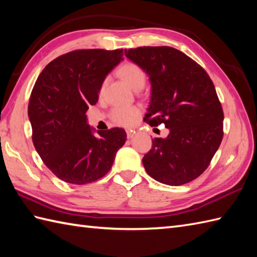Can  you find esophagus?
<instances>
[{
    "instance_id": "esophagus-1",
    "label": "esophagus",
    "mask_w": 257,
    "mask_h": 257,
    "mask_svg": "<svg viewBox=\"0 0 257 257\" xmlns=\"http://www.w3.org/2000/svg\"><path fill=\"white\" fill-rule=\"evenodd\" d=\"M134 136H135V132H133V130H127V137H128V139L133 138Z\"/></svg>"
}]
</instances>
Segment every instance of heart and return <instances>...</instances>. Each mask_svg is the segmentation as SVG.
I'll use <instances>...</instances> for the list:
<instances>
[{
    "mask_svg": "<svg viewBox=\"0 0 257 257\" xmlns=\"http://www.w3.org/2000/svg\"><path fill=\"white\" fill-rule=\"evenodd\" d=\"M118 75L121 77L135 90L141 89L146 84L147 76L139 65L133 62H127L118 69ZM106 87V80L101 85L100 91L103 92ZM140 116V109L135 106H117L112 108L110 112V118L114 123L129 127L137 121Z\"/></svg>",
    "mask_w": 257,
    "mask_h": 257,
    "instance_id": "b5f03b06",
    "label": "heart"
}]
</instances>
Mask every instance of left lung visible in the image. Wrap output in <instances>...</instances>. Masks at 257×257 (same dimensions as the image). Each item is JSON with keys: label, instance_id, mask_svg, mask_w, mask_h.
I'll list each match as a JSON object with an SVG mask.
<instances>
[{"label": "left lung", "instance_id": "obj_1", "mask_svg": "<svg viewBox=\"0 0 257 257\" xmlns=\"http://www.w3.org/2000/svg\"><path fill=\"white\" fill-rule=\"evenodd\" d=\"M149 75L151 100L145 121L165 123L170 134L155 138L143 158L147 173L168 185H182L209 167L223 139V109L210 76L192 58L169 46L124 50Z\"/></svg>", "mask_w": 257, "mask_h": 257}]
</instances>
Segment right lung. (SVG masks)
Segmentation results:
<instances>
[{
  "instance_id": "obj_1",
  "label": "right lung",
  "mask_w": 257,
  "mask_h": 257,
  "mask_svg": "<svg viewBox=\"0 0 257 257\" xmlns=\"http://www.w3.org/2000/svg\"><path fill=\"white\" fill-rule=\"evenodd\" d=\"M123 50H77L54 59L42 70L29 101L32 140L45 166L63 181L87 184L111 169L124 145L122 128L98 130L86 111L98 101L102 81L122 61Z\"/></svg>"
}]
</instances>
